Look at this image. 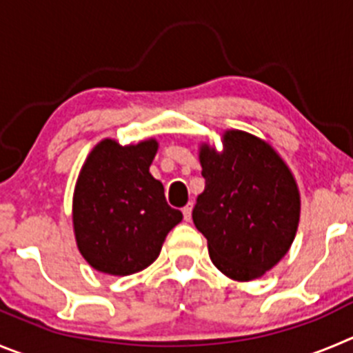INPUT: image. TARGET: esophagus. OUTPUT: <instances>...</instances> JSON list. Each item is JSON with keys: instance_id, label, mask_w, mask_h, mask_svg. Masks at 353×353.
Listing matches in <instances>:
<instances>
[{"instance_id": "34e87169", "label": "esophagus", "mask_w": 353, "mask_h": 353, "mask_svg": "<svg viewBox=\"0 0 353 353\" xmlns=\"http://www.w3.org/2000/svg\"><path fill=\"white\" fill-rule=\"evenodd\" d=\"M192 210H193V203H188V205L183 207L184 221H192Z\"/></svg>"}]
</instances>
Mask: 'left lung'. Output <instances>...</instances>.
<instances>
[{
	"instance_id": "8db88e82",
	"label": "left lung",
	"mask_w": 353,
	"mask_h": 353,
	"mask_svg": "<svg viewBox=\"0 0 353 353\" xmlns=\"http://www.w3.org/2000/svg\"><path fill=\"white\" fill-rule=\"evenodd\" d=\"M223 153L200 150L205 190L193 223L209 243L214 265L233 281H252L289 251L299 221V193L291 170L272 146L228 130Z\"/></svg>"
}]
</instances>
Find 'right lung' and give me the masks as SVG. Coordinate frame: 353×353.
I'll return each instance as SVG.
<instances>
[{
	"mask_svg": "<svg viewBox=\"0 0 353 353\" xmlns=\"http://www.w3.org/2000/svg\"><path fill=\"white\" fill-rule=\"evenodd\" d=\"M157 150L154 139L136 146L104 139L85 161L74 188L72 225L81 256L97 272L125 276L144 270L183 219L150 174Z\"/></svg>",
	"mask_w": 353,
	"mask_h": 353,
	"instance_id": "obj_1",
	"label": "right lung"
}]
</instances>
